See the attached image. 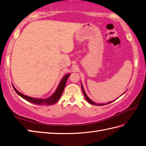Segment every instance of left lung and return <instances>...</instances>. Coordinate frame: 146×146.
Returning a JSON list of instances; mask_svg holds the SVG:
<instances>
[{
	"instance_id": "left-lung-1",
	"label": "left lung",
	"mask_w": 146,
	"mask_h": 146,
	"mask_svg": "<svg viewBox=\"0 0 146 146\" xmlns=\"http://www.w3.org/2000/svg\"><path fill=\"white\" fill-rule=\"evenodd\" d=\"M82 91H83V95H84V97H85V99H86V100H87V102H89L90 104H92V105H105V104H96V103H95V102H93L92 100H91L90 99V98L88 97V96L86 95V93H85V90H84V89H83V87L82 85ZM111 102H109V103H107V104H110V103H111Z\"/></svg>"
}]
</instances>
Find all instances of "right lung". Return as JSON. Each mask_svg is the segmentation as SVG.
Here are the masks:
<instances>
[{
  "label": "right lung",
  "mask_w": 146,
  "mask_h": 146,
  "mask_svg": "<svg viewBox=\"0 0 146 146\" xmlns=\"http://www.w3.org/2000/svg\"><path fill=\"white\" fill-rule=\"evenodd\" d=\"M70 75V74H67V75H65L63 78V79L61 80V81L60 83V85H58V88L56 89V90L55 91L54 94H52L50 97L46 99L35 98L33 97H28V96H26L25 95L21 94V93H20L19 92H18L17 90L14 88V86H13V88L14 89V90L15 91V92H16L19 95L21 96V97L22 98H23L24 99H25L26 100L31 102V103H33L38 105H52L56 103V102L59 100V99L60 98V97L62 95V94H63V92L65 85H66L67 80Z\"/></svg>",
  "instance_id": "right-lung-1"
}]
</instances>
